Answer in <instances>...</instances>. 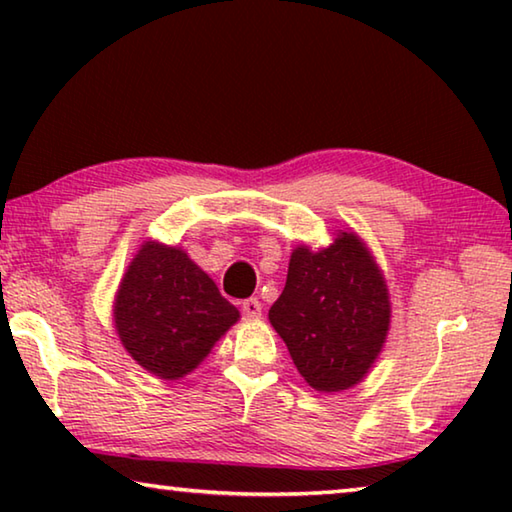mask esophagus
I'll return each mask as SVG.
<instances>
[{"label": "esophagus", "mask_w": 512, "mask_h": 512, "mask_svg": "<svg viewBox=\"0 0 512 512\" xmlns=\"http://www.w3.org/2000/svg\"><path fill=\"white\" fill-rule=\"evenodd\" d=\"M241 314H244L246 320H255L262 316V302H259L257 298H248L241 302Z\"/></svg>", "instance_id": "34e87169"}]
</instances>
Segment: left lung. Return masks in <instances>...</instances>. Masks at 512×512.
<instances>
[{
    "mask_svg": "<svg viewBox=\"0 0 512 512\" xmlns=\"http://www.w3.org/2000/svg\"><path fill=\"white\" fill-rule=\"evenodd\" d=\"M268 320L307 384L345 391L363 379L391 323L388 289L366 246L341 232L332 246L293 250L287 284Z\"/></svg>",
    "mask_w": 512,
    "mask_h": 512,
    "instance_id": "obj_1",
    "label": "left lung"
}]
</instances>
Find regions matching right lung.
<instances>
[{"mask_svg": "<svg viewBox=\"0 0 512 512\" xmlns=\"http://www.w3.org/2000/svg\"><path fill=\"white\" fill-rule=\"evenodd\" d=\"M239 311L180 248L146 241L115 302L119 339L142 368L178 379L201 363Z\"/></svg>", "mask_w": 512, "mask_h": 512, "instance_id": "1", "label": "right lung"}]
</instances>
